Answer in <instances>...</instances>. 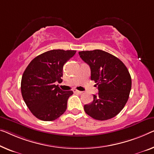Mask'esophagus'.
Instances as JSON below:
<instances>
[{
	"mask_svg": "<svg viewBox=\"0 0 154 154\" xmlns=\"http://www.w3.org/2000/svg\"><path fill=\"white\" fill-rule=\"evenodd\" d=\"M74 93H78V94H82V93H83V92L82 91H78V90H76V89H74Z\"/></svg>",
	"mask_w": 154,
	"mask_h": 154,
	"instance_id": "34e87169",
	"label": "esophagus"
}]
</instances>
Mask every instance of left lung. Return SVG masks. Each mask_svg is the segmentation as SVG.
Returning a JSON list of instances; mask_svg holds the SVG:
<instances>
[{"instance_id": "left-lung-1", "label": "left lung", "mask_w": 154, "mask_h": 154, "mask_svg": "<svg viewBox=\"0 0 154 154\" xmlns=\"http://www.w3.org/2000/svg\"><path fill=\"white\" fill-rule=\"evenodd\" d=\"M82 60L91 68V80L97 83L99 93L93 101L84 105L91 118L106 120L116 116L127 102L131 88L129 72L116 57L101 50L79 52Z\"/></svg>"}]
</instances>
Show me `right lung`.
I'll return each mask as SVG.
<instances>
[{"instance_id":"right-lung-1","label":"right lung","mask_w":154,"mask_h":154,"mask_svg":"<svg viewBox=\"0 0 154 154\" xmlns=\"http://www.w3.org/2000/svg\"><path fill=\"white\" fill-rule=\"evenodd\" d=\"M75 53V50H50L36 57L25 70L20 84L23 98L39 120L53 121L67 109L73 92L62 91L55 83L62 82L63 65Z\"/></svg>"}]
</instances>
